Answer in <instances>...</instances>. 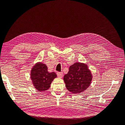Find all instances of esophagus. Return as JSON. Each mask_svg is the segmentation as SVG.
<instances>
[{
  "mask_svg": "<svg viewBox=\"0 0 125 125\" xmlns=\"http://www.w3.org/2000/svg\"><path fill=\"white\" fill-rule=\"evenodd\" d=\"M57 77L58 78H62L63 77L62 72H61V73H60V72H58V73H57Z\"/></svg>",
  "mask_w": 125,
  "mask_h": 125,
  "instance_id": "34e87169",
  "label": "esophagus"
}]
</instances>
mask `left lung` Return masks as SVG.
I'll return each mask as SVG.
<instances>
[{
	"label": "left lung",
	"mask_w": 125,
	"mask_h": 125,
	"mask_svg": "<svg viewBox=\"0 0 125 125\" xmlns=\"http://www.w3.org/2000/svg\"><path fill=\"white\" fill-rule=\"evenodd\" d=\"M92 79V75L88 66L79 62L70 66L68 73L63 77L67 90L74 94L85 90L90 86Z\"/></svg>",
	"instance_id": "left-lung-1"
}]
</instances>
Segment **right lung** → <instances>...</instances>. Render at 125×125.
<instances>
[{
	"label": "right lung",
	"mask_w": 125,
	"mask_h": 125,
	"mask_svg": "<svg viewBox=\"0 0 125 125\" xmlns=\"http://www.w3.org/2000/svg\"><path fill=\"white\" fill-rule=\"evenodd\" d=\"M57 77L54 72L49 73L47 67L42 62L37 63L31 71V78L35 88L40 92L47 90L51 83Z\"/></svg>",
	"instance_id": "1"
}]
</instances>
